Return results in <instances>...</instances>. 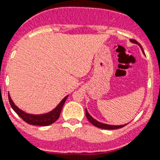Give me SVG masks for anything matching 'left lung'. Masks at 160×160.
Instances as JSON below:
<instances>
[{"instance_id":"left-lung-1","label":"left lung","mask_w":160,"mask_h":160,"mask_svg":"<svg viewBox=\"0 0 160 160\" xmlns=\"http://www.w3.org/2000/svg\"><path fill=\"white\" fill-rule=\"evenodd\" d=\"M130 41H131L132 43H133V44H136V45H138V46L141 48V49H142V51L143 52V53H144V51H143V49H142V45H141L138 42V41H135V40H132H132L130 39ZM85 114H86V117H87V119H88V121L90 122L92 125H94L95 127H98V128H103V129H117V128H123V126L127 125V123H125V124H122V125H111V124H107V123H101V122L98 121L97 119H95L94 118H92V116L89 115V113L88 112L87 109H85Z\"/></svg>"}]
</instances>
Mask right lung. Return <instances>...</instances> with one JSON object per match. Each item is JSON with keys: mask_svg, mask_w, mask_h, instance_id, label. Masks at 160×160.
<instances>
[{"mask_svg": "<svg viewBox=\"0 0 160 160\" xmlns=\"http://www.w3.org/2000/svg\"><path fill=\"white\" fill-rule=\"evenodd\" d=\"M9 97V104L11 106L16 113L18 114V115L20 118H22L24 121L27 122L29 124H32V125H38V126H48L54 123L60 116V113H61L62 108L63 107L64 103H65L66 100L68 98V96H66L62 100L59 102V104L55 107L54 109L52 110L51 111L45 114H41V115H33V114H28L26 112H24L22 110L19 109L17 106L14 103V102L12 101L11 98L8 94Z\"/></svg>", "mask_w": 160, "mask_h": 160, "instance_id": "1", "label": "right lung"}]
</instances>
